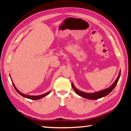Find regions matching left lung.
<instances>
[{
    "label": "left lung",
    "instance_id": "left-lung-1",
    "mask_svg": "<svg viewBox=\"0 0 131 131\" xmlns=\"http://www.w3.org/2000/svg\"><path fill=\"white\" fill-rule=\"evenodd\" d=\"M120 75H121V70H119L118 76L117 77L116 81L113 83L112 85L110 86L108 88H106V89L100 91H98V92H95L94 93H87V92H83L75 87V86L74 85V84H73V83H72V87L73 88V90L75 91V92H76L77 95H79V96L84 97V98L91 99V100H96V99H98L99 98H101V97L106 96V95L109 94L110 93L114 90V88L116 86L117 83H118L119 77H120Z\"/></svg>",
    "mask_w": 131,
    "mask_h": 131
}]
</instances>
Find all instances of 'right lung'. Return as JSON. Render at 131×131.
<instances>
[{
  "label": "right lung",
  "mask_w": 131,
  "mask_h": 131,
  "mask_svg": "<svg viewBox=\"0 0 131 131\" xmlns=\"http://www.w3.org/2000/svg\"><path fill=\"white\" fill-rule=\"evenodd\" d=\"M10 78H11V77H10ZM11 80H12V79H11ZM12 81L13 85V86H14V87L15 88V90H16V91L18 93L19 95H21V96H23L24 97H26V98H28V99H32V100H38V99H40L42 98V97H43L44 96H47V95H48V94H49L50 93V92H51V91H48L47 93H46V94H42V95H37V96H32V95H26V94H23V93L21 92L18 90L17 89V88H16V87H15V86L14 83H13V82L12 80Z\"/></svg>",
  "instance_id": "1"
}]
</instances>
